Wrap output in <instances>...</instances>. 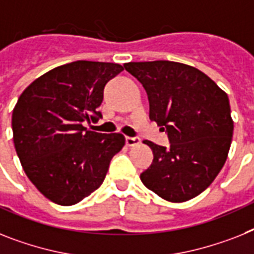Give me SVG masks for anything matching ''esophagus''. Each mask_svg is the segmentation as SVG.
<instances>
[{"label": "esophagus", "instance_id": "1", "mask_svg": "<svg viewBox=\"0 0 254 254\" xmlns=\"http://www.w3.org/2000/svg\"><path fill=\"white\" fill-rule=\"evenodd\" d=\"M126 144H127L128 146L137 145V144H140V139L139 137H131V136H127V137H126Z\"/></svg>", "mask_w": 254, "mask_h": 254}]
</instances>
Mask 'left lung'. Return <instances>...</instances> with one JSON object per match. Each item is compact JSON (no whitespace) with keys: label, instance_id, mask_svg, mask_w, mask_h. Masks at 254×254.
Segmentation results:
<instances>
[{"label":"left lung","instance_id":"1","mask_svg":"<svg viewBox=\"0 0 254 254\" xmlns=\"http://www.w3.org/2000/svg\"><path fill=\"white\" fill-rule=\"evenodd\" d=\"M125 68L145 88L150 121L171 142L165 148L142 141L153 150L142 184L170 202L196 197L227 160L234 132L227 93L202 71L179 62H129Z\"/></svg>","mask_w":254,"mask_h":254}]
</instances>
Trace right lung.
<instances>
[{"label": "right lung", "mask_w": 254, "mask_h": 254, "mask_svg": "<svg viewBox=\"0 0 254 254\" xmlns=\"http://www.w3.org/2000/svg\"><path fill=\"white\" fill-rule=\"evenodd\" d=\"M123 66L76 61L48 71L20 94L12 110V140L22 167L41 193L58 205L77 204L104 182L122 133L89 131L104 88Z\"/></svg>", "instance_id": "add662e5"}]
</instances>
